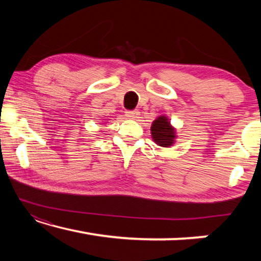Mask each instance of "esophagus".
<instances>
[{
	"mask_svg": "<svg viewBox=\"0 0 261 261\" xmlns=\"http://www.w3.org/2000/svg\"><path fill=\"white\" fill-rule=\"evenodd\" d=\"M139 112H137V110H126L125 112V116L127 118H131V120H135V118L138 117Z\"/></svg>",
	"mask_w": 261,
	"mask_h": 261,
	"instance_id": "obj_1",
	"label": "esophagus"
}]
</instances>
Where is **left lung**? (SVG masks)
<instances>
[{"instance_id": "obj_1", "label": "left lung", "mask_w": 261, "mask_h": 261, "mask_svg": "<svg viewBox=\"0 0 261 261\" xmlns=\"http://www.w3.org/2000/svg\"><path fill=\"white\" fill-rule=\"evenodd\" d=\"M151 135L154 143L161 147L173 146L176 141V129L170 124L166 115H161L153 121Z\"/></svg>"}]
</instances>
